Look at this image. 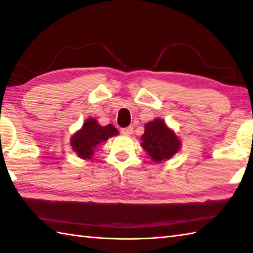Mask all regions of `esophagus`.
Returning a JSON list of instances; mask_svg holds the SVG:
<instances>
[{"mask_svg": "<svg viewBox=\"0 0 253 253\" xmlns=\"http://www.w3.org/2000/svg\"><path fill=\"white\" fill-rule=\"evenodd\" d=\"M132 131H133L132 127H126V128H122L121 129V132L123 133V135H126V136L131 135Z\"/></svg>", "mask_w": 253, "mask_h": 253, "instance_id": "1", "label": "esophagus"}]
</instances>
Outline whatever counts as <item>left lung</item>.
I'll return each instance as SVG.
<instances>
[{"label": "left lung", "instance_id": "8db88e82", "mask_svg": "<svg viewBox=\"0 0 253 253\" xmlns=\"http://www.w3.org/2000/svg\"><path fill=\"white\" fill-rule=\"evenodd\" d=\"M141 140L144 151L157 163L169 160L180 149L178 137L161 118H155L146 124Z\"/></svg>", "mask_w": 253, "mask_h": 253}]
</instances>
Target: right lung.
<instances>
[{
    "label": "right lung",
    "instance_id": "1",
    "mask_svg": "<svg viewBox=\"0 0 253 253\" xmlns=\"http://www.w3.org/2000/svg\"><path fill=\"white\" fill-rule=\"evenodd\" d=\"M116 135H118V130L112 124L101 126L96 120L89 117L84 123L82 129L72 137L71 146L80 159L90 160L99 144Z\"/></svg>",
    "mask_w": 253,
    "mask_h": 253
}]
</instances>
